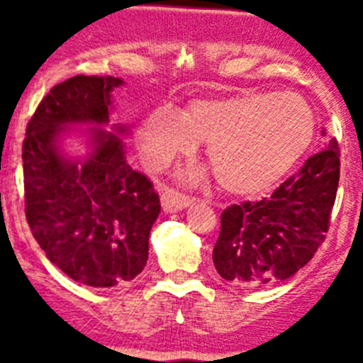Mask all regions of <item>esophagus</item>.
<instances>
[{
  "label": "esophagus",
  "instance_id": "obj_1",
  "mask_svg": "<svg viewBox=\"0 0 363 363\" xmlns=\"http://www.w3.org/2000/svg\"><path fill=\"white\" fill-rule=\"evenodd\" d=\"M192 203V198L187 194H182V192L174 191V189H165L162 192V207L167 213H172V211L185 209L187 205Z\"/></svg>",
  "mask_w": 363,
  "mask_h": 363
}]
</instances>
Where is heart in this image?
Instances as JSON below:
<instances>
[{"instance_id": "heart-1", "label": "heart", "mask_w": 363, "mask_h": 363, "mask_svg": "<svg viewBox=\"0 0 363 363\" xmlns=\"http://www.w3.org/2000/svg\"><path fill=\"white\" fill-rule=\"evenodd\" d=\"M313 136V112L296 94L247 91L192 99L182 114L156 108L140 129V152L147 165L163 167L207 142L218 184L233 194H256L293 169Z\"/></svg>"}]
</instances>
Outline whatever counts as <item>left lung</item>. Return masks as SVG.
Instances as JSON below:
<instances>
[{
    "label": "left lung",
    "instance_id": "left-lung-1",
    "mask_svg": "<svg viewBox=\"0 0 363 363\" xmlns=\"http://www.w3.org/2000/svg\"><path fill=\"white\" fill-rule=\"evenodd\" d=\"M338 182L340 149L331 140L271 196L227 207L213 251L218 274L242 287L293 277L325 240Z\"/></svg>",
    "mask_w": 363,
    "mask_h": 363
}]
</instances>
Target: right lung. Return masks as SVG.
Returning a JSON list of instances; mask_svg holds the SVG:
<instances>
[{"label": "right lung", "mask_w": 363, "mask_h": 363, "mask_svg": "<svg viewBox=\"0 0 363 363\" xmlns=\"http://www.w3.org/2000/svg\"><path fill=\"white\" fill-rule=\"evenodd\" d=\"M121 83L83 74L57 83L28 120L23 140L25 216L32 236L56 267L91 287L125 284L143 271L162 209L152 182L127 163L114 134L98 130L94 152L83 163L69 162L56 149L65 123H107L108 94Z\"/></svg>", "instance_id": "add662e5"}]
</instances>
